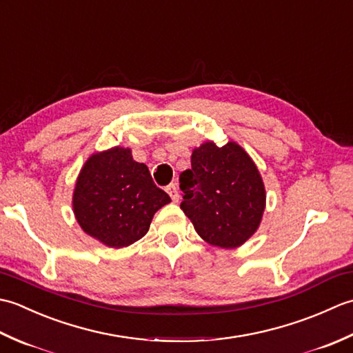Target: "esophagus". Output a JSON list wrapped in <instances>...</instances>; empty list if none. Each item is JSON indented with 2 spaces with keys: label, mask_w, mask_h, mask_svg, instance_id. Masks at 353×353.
Here are the masks:
<instances>
[{
  "label": "esophagus",
  "mask_w": 353,
  "mask_h": 353,
  "mask_svg": "<svg viewBox=\"0 0 353 353\" xmlns=\"http://www.w3.org/2000/svg\"><path fill=\"white\" fill-rule=\"evenodd\" d=\"M165 191L170 194V197H171L172 201H174V203H176V201H179V191H177L176 183H170L167 188H165Z\"/></svg>",
  "instance_id": "1"
}]
</instances>
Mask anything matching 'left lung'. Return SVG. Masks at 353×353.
I'll use <instances>...</instances> for the list:
<instances>
[{
    "mask_svg": "<svg viewBox=\"0 0 353 353\" xmlns=\"http://www.w3.org/2000/svg\"><path fill=\"white\" fill-rule=\"evenodd\" d=\"M181 209L206 243L234 249L256 232L265 190L256 165L235 142H205L192 152L181 177Z\"/></svg>",
    "mask_w": 353,
    "mask_h": 353,
    "instance_id": "8db88e82",
    "label": "left lung"
}]
</instances>
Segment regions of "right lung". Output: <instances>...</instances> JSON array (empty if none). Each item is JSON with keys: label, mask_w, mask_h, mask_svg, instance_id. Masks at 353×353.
I'll return each instance as SVG.
<instances>
[{"label": "right lung", "mask_w": 353, "mask_h": 353, "mask_svg": "<svg viewBox=\"0 0 353 353\" xmlns=\"http://www.w3.org/2000/svg\"><path fill=\"white\" fill-rule=\"evenodd\" d=\"M171 199L154 185L147 165L133 161L130 148L92 154L81 168L72 208L88 235L114 249L144 236L153 215Z\"/></svg>", "instance_id": "obj_1"}]
</instances>
